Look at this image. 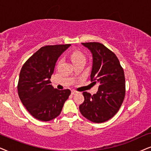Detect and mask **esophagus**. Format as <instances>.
Instances as JSON below:
<instances>
[{
	"mask_svg": "<svg viewBox=\"0 0 151 151\" xmlns=\"http://www.w3.org/2000/svg\"><path fill=\"white\" fill-rule=\"evenodd\" d=\"M78 92H77V91H75V90H72V92H71V94H77Z\"/></svg>",
	"mask_w": 151,
	"mask_h": 151,
	"instance_id": "34e87169",
	"label": "esophagus"
}]
</instances>
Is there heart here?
Wrapping results in <instances>:
<instances>
[{
	"label": "heart",
	"mask_w": 151,
	"mask_h": 151,
	"mask_svg": "<svg viewBox=\"0 0 151 151\" xmlns=\"http://www.w3.org/2000/svg\"><path fill=\"white\" fill-rule=\"evenodd\" d=\"M70 58H71L72 61L73 62V63H76V62L82 61L84 60L86 61V57L85 55L80 51H73L70 54Z\"/></svg>",
	"instance_id": "b5f03b06"
}]
</instances>
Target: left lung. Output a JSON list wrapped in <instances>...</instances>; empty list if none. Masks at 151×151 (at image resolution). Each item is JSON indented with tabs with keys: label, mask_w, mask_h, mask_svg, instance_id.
I'll list each match as a JSON object with an SVG mask.
<instances>
[{
	"label": "left lung",
	"mask_w": 151,
	"mask_h": 151,
	"mask_svg": "<svg viewBox=\"0 0 151 151\" xmlns=\"http://www.w3.org/2000/svg\"><path fill=\"white\" fill-rule=\"evenodd\" d=\"M92 55V68L90 79L99 82L96 94L91 95L83 92V103L79 110L86 119L94 123L105 122L119 110L126 93L125 77L115 54L97 42L82 43Z\"/></svg>",
	"instance_id": "left-lung-1"
}]
</instances>
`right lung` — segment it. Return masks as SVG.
I'll list each match as a JSON object with an SVG mask.
<instances>
[{"instance_id": "obj_1", "label": "right lung", "mask_w": 151, "mask_h": 151, "mask_svg": "<svg viewBox=\"0 0 151 151\" xmlns=\"http://www.w3.org/2000/svg\"><path fill=\"white\" fill-rule=\"evenodd\" d=\"M70 45L41 47L27 60L20 72L17 87L20 99L27 111L40 121L48 122L59 116L71 93L69 89L54 88L50 81L58 58Z\"/></svg>"}]
</instances>
